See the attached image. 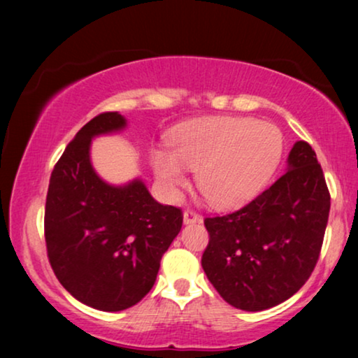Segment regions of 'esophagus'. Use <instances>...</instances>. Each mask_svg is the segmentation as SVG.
<instances>
[{"label": "esophagus", "instance_id": "obj_1", "mask_svg": "<svg viewBox=\"0 0 358 358\" xmlns=\"http://www.w3.org/2000/svg\"><path fill=\"white\" fill-rule=\"evenodd\" d=\"M202 217H200L199 213H195L194 210H185L184 212V223L185 224H190V223H199Z\"/></svg>", "mask_w": 358, "mask_h": 358}]
</instances>
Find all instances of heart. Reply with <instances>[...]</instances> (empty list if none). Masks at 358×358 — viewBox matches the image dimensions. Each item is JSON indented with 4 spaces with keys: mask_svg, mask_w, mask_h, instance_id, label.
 Here are the masks:
<instances>
[{
    "mask_svg": "<svg viewBox=\"0 0 358 358\" xmlns=\"http://www.w3.org/2000/svg\"><path fill=\"white\" fill-rule=\"evenodd\" d=\"M169 151L151 155L156 178L169 194L187 185V171L215 207H236L259 194L282 156L280 130L248 117H208L171 131Z\"/></svg>",
    "mask_w": 358,
    "mask_h": 358,
    "instance_id": "obj_1",
    "label": "heart"
}]
</instances>
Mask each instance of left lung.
I'll use <instances>...</instances> for the list:
<instances>
[{
	"mask_svg": "<svg viewBox=\"0 0 358 358\" xmlns=\"http://www.w3.org/2000/svg\"><path fill=\"white\" fill-rule=\"evenodd\" d=\"M287 173L246 207L205 218L202 267L229 305L262 311L305 285L320 259L331 208L321 164L306 141L288 155Z\"/></svg>",
	"mask_w": 358,
	"mask_h": 358,
	"instance_id": "8db88e82",
	"label": "left lung"
}]
</instances>
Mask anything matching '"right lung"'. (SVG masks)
<instances>
[{
    "label": "right lung",
    "mask_w": 358,
    "mask_h": 358,
    "mask_svg": "<svg viewBox=\"0 0 358 358\" xmlns=\"http://www.w3.org/2000/svg\"><path fill=\"white\" fill-rule=\"evenodd\" d=\"M125 127L119 112L87 122L53 168L45 202L53 272L78 301L101 311L127 310L153 288L182 227L180 208L156 202L140 179L112 185L92 168V138Z\"/></svg>",
    "instance_id": "obj_1"
}]
</instances>
